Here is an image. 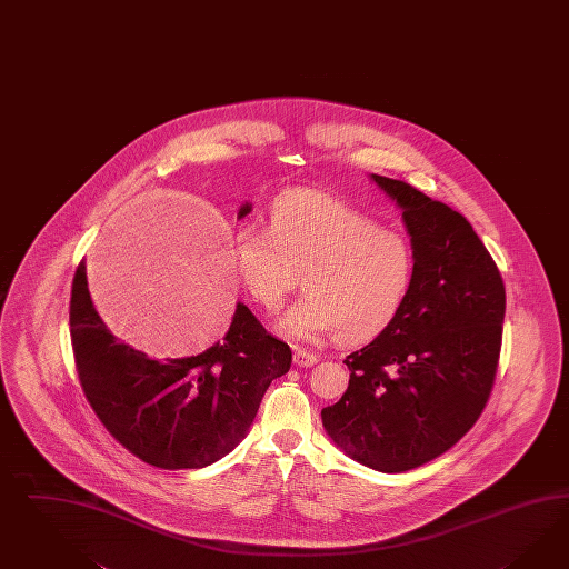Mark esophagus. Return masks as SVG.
<instances>
[{
  "label": "esophagus",
  "instance_id": "obj_1",
  "mask_svg": "<svg viewBox=\"0 0 569 569\" xmlns=\"http://www.w3.org/2000/svg\"><path fill=\"white\" fill-rule=\"evenodd\" d=\"M317 360H319L317 353L307 352L302 348H293V362L298 367H312V365H317Z\"/></svg>",
  "mask_w": 569,
  "mask_h": 569
}]
</instances>
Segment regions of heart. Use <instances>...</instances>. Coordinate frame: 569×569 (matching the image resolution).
<instances>
[{
	"instance_id": "heart-1",
	"label": "heart",
	"mask_w": 569,
	"mask_h": 569,
	"mask_svg": "<svg viewBox=\"0 0 569 569\" xmlns=\"http://www.w3.org/2000/svg\"><path fill=\"white\" fill-rule=\"evenodd\" d=\"M236 261L250 296L276 308L302 293L279 321L296 339L331 333L341 343L375 338L398 315L415 277V250L400 231L325 192L300 190L271 209L269 230L244 226Z\"/></svg>"
}]
</instances>
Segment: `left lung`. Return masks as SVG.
<instances>
[{
    "label": "left lung",
    "instance_id": "8db88e82",
    "mask_svg": "<svg viewBox=\"0 0 569 569\" xmlns=\"http://www.w3.org/2000/svg\"><path fill=\"white\" fill-rule=\"evenodd\" d=\"M401 209L415 277L396 319L343 362L350 383L321 412L333 443L379 472H406L475 427L499 367L506 286L466 217L415 186L370 176Z\"/></svg>",
    "mask_w": 569,
    "mask_h": 569
}]
</instances>
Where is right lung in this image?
I'll list each match as a JSON object with an SVG mask.
<instances>
[{
    "instance_id": "add662e5",
    "label": "right lung",
    "mask_w": 569,
    "mask_h": 569,
    "mask_svg": "<svg viewBox=\"0 0 569 569\" xmlns=\"http://www.w3.org/2000/svg\"><path fill=\"white\" fill-rule=\"evenodd\" d=\"M246 202L238 217L250 213ZM78 381L109 435L163 470L202 468L244 439L262 396L292 365V350L244 305L223 341L197 356L154 360L113 338L92 307L80 261L70 296Z\"/></svg>"
}]
</instances>
